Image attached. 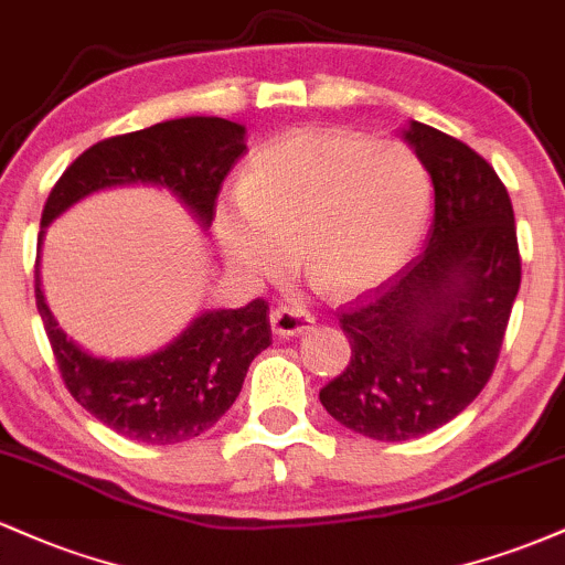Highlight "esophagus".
<instances>
[{
  "label": "esophagus",
  "instance_id": "1",
  "mask_svg": "<svg viewBox=\"0 0 565 565\" xmlns=\"http://www.w3.org/2000/svg\"><path fill=\"white\" fill-rule=\"evenodd\" d=\"M310 323H313V319H310L308 310L300 308V305L281 302L278 308H274V313H270V327H274V332L278 337L302 334Z\"/></svg>",
  "mask_w": 565,
  "mask_h": 565
}]
</instances>
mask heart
Wrapping results in <instances>:
<instances>
[{"instance_id":"1","label":"heart","mask_w":565,"mask_h":565,"mask_svg":"<svg viewBox=\"0 0 565 565\" xmlns=\"http://www.w3.org/2000/svg\"><path fill=\"white\" fill-rule=\"evenodd\" d=\"M430 178L412 148L345 129H295L246 161L238 201L217 210V238L236 268L278 276L300 246L337 291L391 278L417 249Z\"/></svg>"}]
</instances>
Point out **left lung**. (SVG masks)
<instances>
[{
  "label": "left lung",
  "instance_id": "left-lung-1",
  "mask_svg": "<svg viewBox=\"0 0 565 565\" xmlns=\"http://www.w3.org/2000/svg\"><path fill=\"white\" fill-rule=\"evenodd\" d=\"M406 140L436 185L427 246L337 308L350 361L319 393L337 423L374 440L425 436L476 401L521 287L515 215L494 167L419 121Z\"/></svg>",
  "mask_w": 565,
  "mask_h": 565
}]
</instances>
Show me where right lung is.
<instances>
[{"label": "right lung", "instance_id": "obj_1", "mask_svg": "<svg viewBox=\"0 0 565 565\" xmlns=\"http://www.w3.org/2000/svg\"><path fill=\"white\" fill-rule=\"evenodd\" d=\"M242 153L244 127L217 116H185L106 138L57 178L44 201L42 225L53 223L87 193L127 183L170 188L210 225L223 180ZM34 295L57 372L76 404L140 444H180L210 430L242 393L255 355L270 345V308L257 297L246 308L199 316L172 345L148 359H95L57 329L39 276Z\"/></svg>", "mask_w": 565, "mask_h": 565}]
</instances>
